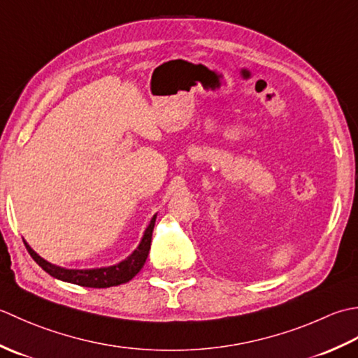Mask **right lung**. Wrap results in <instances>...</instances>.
I'll list each match as a JSON object with an SVG mask.
<instances>
[{
	"label": "right lung",
	"mask_w": 358,
	"mask_h": 358,
	"mask_svg": "<svg viewBox=\"0 0 358 358\" xmlns=\"http://www.w3.org/2000/svg\"><path fill=\"white\" fill-rule=\"evenodd\" d=\"M156 216L157 215L151 217L150 225L147 227V230H145L143 238L137 249L131 253L127 259H123L119 262V264H114L109 267L82 268V271H78V268H64L60 266L50 264L49 261L43 259L38 253L31 249V245H29L26 241H24V245L36 264L57 280L78 284V286H85V287H96V289L119 286V284L133 280L134 276L141 272L145 261H147L150 247H151V236H152V229H155Z\"/></svg>",
	"instance_id": "1"
}]
</instances>
